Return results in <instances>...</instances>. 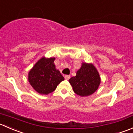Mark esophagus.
Returning a JSON list of instances; mask_svg holds the SVG:
<instances>
[{
	"instance_id": "obj_1",
	"label": "esophagus",
	"mask_w": 133,
	"mask_h": 133,
	"mask_svg": "<svg viewBox=\"0 0 133 133\" xmlns=\"http://www.w3.org/2000/svg\"><path fill=\"white\" fill-rule=\"evenodd\" d=\"M64 78L66 80H69L70 78V75H66L64 76Z\"/></svg>"
}]
</instances>
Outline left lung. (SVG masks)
<instances>
[{
  "instance_id": "8db88e82",
  "label": "left lung",
  "mask_w": 133,
  "mask_h": 133,
  "mask_svg": "<svg viewBox=\"0 0 133 133\" xmlns=\"http://www.w3.org/2000/svg\"><path fill=\"white\" fill-rule=\"evenodd\" d=\"M69 82L76 94L84 97L91 95L97 90L101 78L93 64L83 63L75 77H71Z\"/></svg>"
}]
</instances>
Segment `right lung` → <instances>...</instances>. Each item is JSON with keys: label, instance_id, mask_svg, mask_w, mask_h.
Wrapping results in <instances>:
<instances>
[{"label": "right lung", "instance_id": "obj_1", "mask_svg": "<svg viewBox=\"0 0 133 133\" xmlns=\"http://www.w3.org/2000/svg\"><path fill=\"white\" fill-rule=\"evenodd\" d=\"M55 58H41L28 73V81L32 88L39 94H47L55 91L64 78L56 69Z\"/></svg>", "mask_w": 133, "mask_h": 133}]
</instances>
